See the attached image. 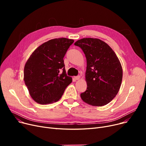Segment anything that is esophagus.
Instances as JSON below:
<instances>
[{
    "label": "esophagus",
    "mask_w": 146,
    "mask_h": 146,
    "mask_svg": "<svg viewBox=\"0 0 146 146\" xmlns=\"http://www.w3.org/2000/svg\"><path fill=\"white\" fill-rule=\"evenodd\" d=\"M80 78V76H75V77H74V79L76 80H79Z\"/></svg>",
    "instance_id": "obj_1"
}]
</instances>
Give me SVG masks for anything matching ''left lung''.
I'll return each instance as SVG.
<instances>
[{
    "label": "left lung",
    "instance_id": "8db88e82",
    "mask_svg": "<svg viewBox=\"0 0 146 146\" xmlns=\"http://www.w3.org/2000/svg\"><path fill=\"white\" fill-rule=\"evenodd\" d=\"M74 45L83 50L87 61V89L80 94L82 99L92 106L108 104L121 85L122 68L118 58L108 44L98 38H83Z\"/></svg>",
    "mask_w": 146,
    "mask_h": 146
}]
</instances>
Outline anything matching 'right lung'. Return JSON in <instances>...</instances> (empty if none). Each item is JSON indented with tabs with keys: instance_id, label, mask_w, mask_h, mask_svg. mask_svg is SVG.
Wrapping results in <instances>:
<instances>
[{
	"instance_id": "add662e5",
	"label": "right lung",
	"mask_w": 146,
	"mask_h": 146,
	"mask_svg": "<svg viewBox=\"0 0 146 146\" xmlns=\"http://www.w3.org/2000/svg\"><path fill=\"white\" fill-rule=\"evenodd\" d=\"M74 40L55 38L39 46L24 67V79L34 100L41 105L58 101L72 78L66 73L63 58Z\"/></svg>"
}]
</instances>
